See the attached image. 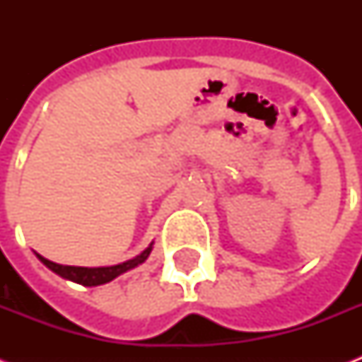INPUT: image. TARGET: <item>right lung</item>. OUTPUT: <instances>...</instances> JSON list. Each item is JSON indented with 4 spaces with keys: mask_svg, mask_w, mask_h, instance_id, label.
<instances>
[{
    "mask_svg": "<svg viewBox=\"0 0 362 362\" xmlns=\"http://www.w3.org/2000/svg\"><path fill=\"white\" fill-rule=\"evenodd\" d=\"M153 247V242H150V246L144 250L142 253H139L136 257L129 259V261H124L120 264H110V267H71V264H58L54 263V261H48L45 259L42 255L35 253L39 261H41L45 267L56 272L58 276L65 278V280H71L75 281V284H81V286H86V287H95V286H103V284H109L115 278H118L120 274L127 272V270L135 269L139 267L141 263H144L152 252Z\"/></svg>",
    "mask_w": 362,
    "mask_h": 362,
    "instance_id": "right-lung-1",
    "label": "right lung"
}]
</instances>
